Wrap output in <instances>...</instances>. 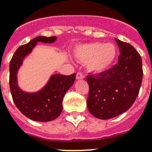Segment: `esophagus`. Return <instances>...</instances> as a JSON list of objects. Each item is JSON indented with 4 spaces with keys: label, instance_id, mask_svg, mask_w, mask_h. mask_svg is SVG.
Masks as SVG:
<instances>
[{
    "label": "esophagus",
    "instance_id": "34e87169",
    "mask_svg": "<svg viewBox=\"0 0 152 152\" xmlns=\"http://www.w3.org/2000/svg\"><path fill=\"white\" fill-rule=\"evenodd\" d=\"M84 78V75L82 72H77L76 74V80H82Z\"/></svg>",
    "mask_w": 152,
    "mask_h": 152
}]
</instances>
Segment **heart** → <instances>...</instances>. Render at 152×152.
Here are the masks:
<instances>
[{
	"label": "heart",
	"mask_w": 152,
	"mask_h": 152,
	"mask_svg": "<svg viewBox=\"0 0 152 152\" xmlns=\"http://www.w3.org/2000/svg\"><path fill=\"white\" fill-rule=\"evenodd\" d=\"M75 56L80 62H86L87 69L91 72H102L114 62L117 48L112 43H88L76 47Z\"/></svg>",
	"instance_id": "obj_1"
}]
</instances>
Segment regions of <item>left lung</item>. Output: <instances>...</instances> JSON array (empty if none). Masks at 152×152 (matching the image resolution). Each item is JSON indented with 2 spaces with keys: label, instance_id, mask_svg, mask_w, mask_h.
<instances>
[{
  "label": "left lung",
  "instance_id": "8db88e82",
  "mask_svg": "<svg viewBox=\"0 0 152 152\" xmlns=\"http://www.w3.org/2000/svg\"><path fill=\"white\" fill-rule=\"evenodd\" d=\"M118 62L100 73H89L87 107L92 115L107 120L121 114L134 103L143 78L142 61L131 45L115 39Z\"/></svg>",
  "mask_w": 152,
  "mask_h": 152
}]
</instances>
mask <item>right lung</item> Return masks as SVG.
<instances>
[{
    "instance_id": "1",
    "label": "right lung",
    "mask_w": 152,
    "mask_h": 152,
    "mask_svg": "<svg viewBox=\"0 0 152 152\" xmlns=\"http://www.w3.org/2000/svg\"><path fill=\"white\" fill-rule=\"evenodd\" d=\"M56 39V36L36 37L19 47L10 62L9 84L14 103L24 115L35 121H50L60 115L62 100L67 90L74 83L76 73L69 76L53 75L42 90L35 94H28L18 87L17 71L22 63L23 58L32 50L38 42L52 43Z\"/></svg>"
}]
</instances>
